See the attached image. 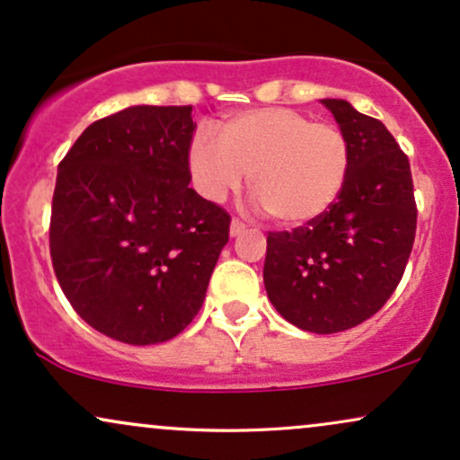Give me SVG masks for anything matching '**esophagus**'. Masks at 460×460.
<instances>
[{
    "mask_svg": "<svg viewBox=\"0 0 460 460\" xmlns=\"http://www.w3.org/2000/svg\"><path fill=\"white\" fill-rule=\"evenodd\" d=\"M244 231H246V225L242 223L240 218L231 220V235H240V234H244Z\"/></svg>",
    "mask_w": 460,
    "mask_h": 460,
    "instance_id": "1",
    "label": "esophagus"
}]
</instances>
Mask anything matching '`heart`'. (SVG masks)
<instances>
[{"mask_svg":"<svg viewBox=\"0 0 460 460\" xmlns=\"http://www.w3.org/2000/svg\"><path fill=\"white\" fill-rule=\"evenodd\" d=\"M220 138L194 131L188 166L205 199L248 188L272 220L307 226L331 212L350 172V142L340 125L311 120L292 108H248L226 114Z\"/></svg>","mask_w":460,"mask_h":460,"instance_id":"heart-1","label":"heart"}]
</instances>
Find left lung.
<instances>
[{
  "instance_id": "1",
  "label": "left lung",
  "mask_w": 460,
  "mask_h": 460,
  "mask_svg": "<svg viewBox=\"0 0 460 460\" xmlns=\"http://www.w3.org/2000/svg\"><path fill=\"white\" fill-rule=\"evenodd\" d=\"M350 142L344 192L318 223L268 234L263 283L274 309L303 331H348L372 318L402 279L415 242L409 157L378 119L322 99Z\"/></svg>"
}]
</instances>
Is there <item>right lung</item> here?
I'll return each instance as SVG.
<instances>
[{"label": "right lung", "instance_id": "right-lung-1", "mask_svg": "<svg viewBox=\"0 0 460 460\" xmlns=\"http://www.w3.org/2000/svg\"><path fill=\"white\" fill-rule=\"evenodd\" d=\"M192 105H134L94 120L58 166L49 251L93 329L168 341L199 314L231 216L188 186Z\"/></svg>", "mask_w": 460, "mask_h": 460}]
</instances>
